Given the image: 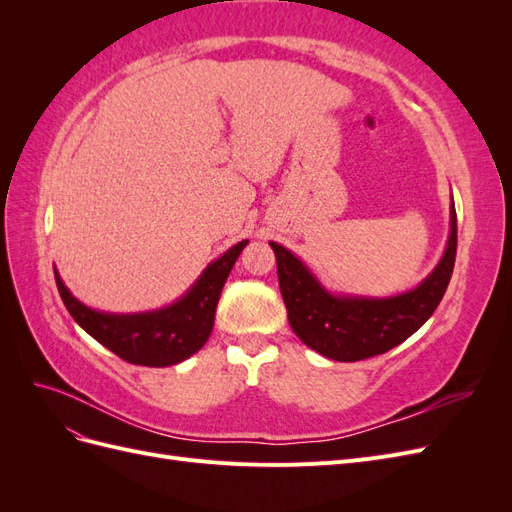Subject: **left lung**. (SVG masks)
Returning a JSON list of instances; mask_svg holds the SVG:
<instances>
[{"mask_svg":"<svg viewBox=\"0 0 512 512\" xmlns=\"http://www.w3.org/2000/svg\"><path fill=\"white\" fill-rule=\"evenodd\" d=\"M271 247L292 331L329 359L354 363L399 346L436 312L455 267L457 213L453 205L451 239L436 271L416 290L391 299L333 297L286 247Z\"/></svg>","mask_w":512,"mask_h":512,"instance_id":"obj_1","label":"left lung"}]
</instances>
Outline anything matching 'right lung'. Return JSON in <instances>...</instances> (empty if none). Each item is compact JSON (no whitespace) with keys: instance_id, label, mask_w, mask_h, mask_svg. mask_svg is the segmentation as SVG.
Masks as SVG:
<instances>
[{"instance_id":"1","label":"right lung","mask_w":512,"mask_h":512,"mask_svg":"<svg viewBox=\"0 0 512 512\" xmlns=\"http://www.w3.org/2000/svg\"><path fill=\"white\" fill-rule=\"evenodd\" d=\"M245 245L247 241H241L211 262L181 301L151 314H100L76 301L57 271L55 282L70 316L96 342L132 365L166 367L185 361L205 346L213 329L215 307H218L224 282Z\"/></svg>"}]
</instances>
